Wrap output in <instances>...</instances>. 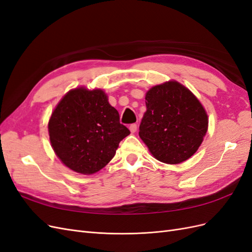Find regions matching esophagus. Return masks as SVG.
<instances>
[{"instance_id": "obj_1", "label": "esophagus", "mask_w": 252, "mask_h": 252, "mask_svg": "<svg viewBox=\"0 0 252 252\" xmlns=\"http://www.w3.org/2000/svg\"><path fill=\"white\" fill-rule=\"evenodd\" d=\"M136 129H138V126H136V124H131L130 126H129V130L131 131V133H134L136 131Z\"/></svg>"}]
</instances>
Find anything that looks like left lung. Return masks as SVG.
Masks as SVG:
<instances>
[{"label": "left lung", "mask_w": 252, "mask_h": 252, "mask_svg": "<svg viewBox=\"0 0 252 252\" xmlns=\"http://www.w3.org/2000/svg\"><path fill=\"white\" fill-rule=\"evenodd\" d=\"M139 135L159 162L180 164L193 156L207 132L208 117L196 96L175 81L150 88Z\"/></svg>", "instance_id": "obj_1"}]
</instances>
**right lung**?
<instances>
[{
	"label": "right lung",
	"mask_w": 252,
	"mask_h": 252,
	"mask_svg": "<svg viewBox=\"0 0 252 252\" xmlns=\"http://www.w3.org/2000/svg\"><path fill=\"white\" fill-rule=\"evenodd\" d=\"M51 146L68 168L93 174L107 165L120 142L130 133L120 123L103 90L84 87L67 93L51 113L48 123Z\"/></svg>",
	"instance_id": "obj_1"
}]
</instances>
